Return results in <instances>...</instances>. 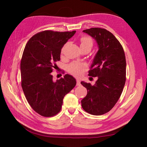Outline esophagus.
Wrapping results in <instances>:
<instances>
[{
	"instance_id": "1",
	"label": "esophagus",
	"mask_w": 147,
	"mask_h": 147,
	"mask_svg": "<svg viewBox=\"0 0 147 147\" xmlns=\"http://www.w3.org/2000/svg\"><path fill=\"white\" fill-rule=\"evenodd\" d=\"M76 85L77 86H80L81 85V83H80V80L79 79L76 80Z\"/></svg>"
}]
</instances>
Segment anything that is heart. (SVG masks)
<instances>
[{"label": "heart", "mask_w": 147, "mask_h": 147, "mask_svg": "<svg viewBox=\"0 0 147 147\" xmlns=\"http://www.w3.org/2000/svg\"><path fill=\"white\" fill-rule=\"evenodd\" d=\"M81 47H90L92 49L93 40L88 36H84L80 39ZM86 65L79 62H74L68 65L67 69L71 74L75 76H80L86 69Z\"/></svg>", "instance_id": "obj_1"}]
</instances>
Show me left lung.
<instances>
[{"mask_svg": "<svg viewBox=\"0 0 147 147\" xmlns=\"http://www.w3.org/2000/svg\"><path fill=\"white\" fill-rule=\"evenodd\" d=\"M94 38L98 47L88 76L96 77L94 85L82 82L87 95L81 102L88 113L100 115L114 107L120 98L126 82V62L124 49L113 34L100 28L83 30Z\"/></svg>", "mask_w": 147, "mask_h": 147, "instance_id": "left-lung-1", "label": "left lung"}]
</instances>
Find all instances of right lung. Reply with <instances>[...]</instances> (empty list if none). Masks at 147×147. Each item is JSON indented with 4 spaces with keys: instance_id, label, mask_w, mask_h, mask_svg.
<instances>
[{
    "instance_id": "add662e5",
    "label": "right lung",
    "mask_w": 147,
    "mask_h": 147,
    "mask_svg": "<svg viewBox=\"0 0 147 147\" xmlns=\"http://www.w3.org/2000/svg\"><path fill=\"white\" fill-rule=\"evenodd\" d=\"M76 33L43 31L31 38L21 61V86L31 107L44 117L60 112L64 96L76 86L74 77L65 74L53 81L51 73L60 61L61 49Z\"/></svg>"
}]
</instances>
